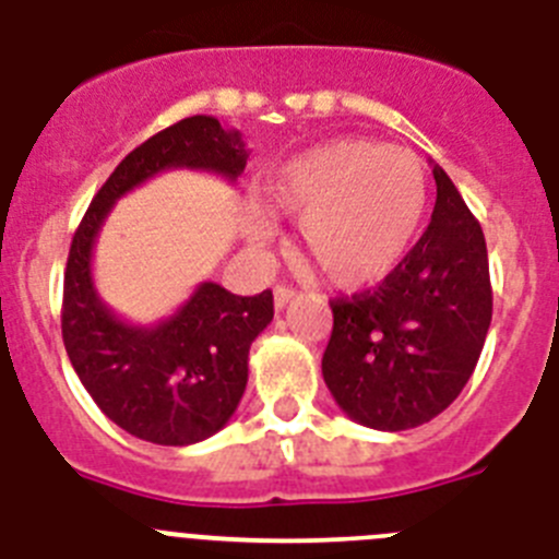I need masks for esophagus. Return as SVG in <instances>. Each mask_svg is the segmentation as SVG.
<instances>
[{
  "mask_svg": "<svg viewBox=\"0 0 559 559\" xmlns=\"http://www.w3.org/2000/svg\"><path fill=\"white\" fill-rule=\"evenodd\" d=\"M294 296H296L294 288H288V285H276V288H274V305L280 310H283L285 305H288L290 299H294Z\"/></svg>",
  "mask_w": 559,
  "mask_h": 559,
  "instance_id": "obj_1",
  "label": "esophagus"
}]
</instances>
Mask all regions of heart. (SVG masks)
<instances>
[{
  "label": "heart",
  "instance_id": "1",
  "mask_svg": "<svg viewBox=\"0 0 559 559\" xmlns=\"http://www.w3.org/2000/svg\"><path fill=\"white\" fill-rule=\"evenodd\" d=\"M265 210L299 221L296 251L328 283L355 288L383 280L412 249L428 210L417 153L369 140H333L271 170ZM265 240L269 224L251 221Z\"/></svg>",
  "mask_w": 559,
  "mask_h": 559
}]
</instances>
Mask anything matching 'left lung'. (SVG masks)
<instances>
[{
    "label": "left lung",
    "instance_id": "8db88e82",
    "mask_svg": "<svg viewBox=\"0 0 559 559\" xmlns=\"http://www.w3.org/2000/svg\"><path fill=\"white\" fill-rule=\"evenodd\" d=\"M431 224L374 290L333 299L322 358L330 394L374 431H408L445 412L481 355L492 319L484 231L433 165Z\"/></svg>",
    "mask_w": 559,
    "mask_h": 559
}]
</instances>
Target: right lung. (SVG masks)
<instances>
[{"label": "right lung", "instance_id": "1", "mask_svg": "<svg viewBox=\"0 0 559 559\" xmlns=\"http://www.w3.org/2000/svg\"><path fill=\"white\" fill-rule=\"evenodd\" d=\"M249 151L240 131L195 114L133 147L88 204L63 274V347L100 412L153 445H192L218 433L249 380L251 341L274 319V296H235L201 283L170 319L122 322L95 290L92 254L114 201L165 170H206L237 181Z\"/></svg>", "mask_w": 559, "mask_h": 559}]
</instances>
